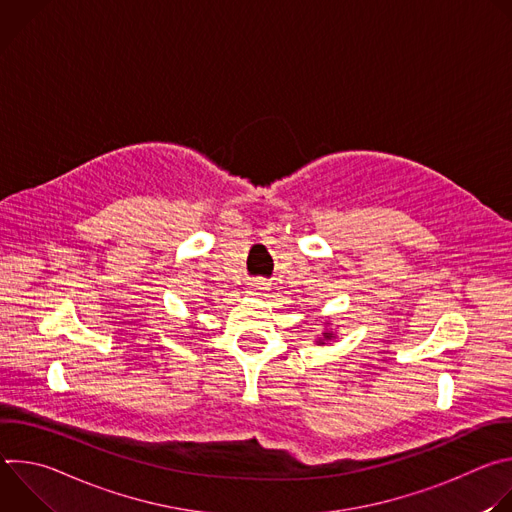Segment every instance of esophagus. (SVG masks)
I'll use <instances>...</instances> for the list:
<instances>
[{"label": "esophagus", "instance_id": "esophagus-1", "mask_svg": "<svg viewBox=\"0 0 512 512\" xmlns=\"http://www.w3.org/2000/svg\"><path fill=\"white\" fill-rule=\"evenodd\" d=\"M265 289H267V283H263V281H255V283H253V289H251V294H255V296H263V294H265Z\"/></svg>", "mask_w": 512, "mask_h": 512}]
</instances>
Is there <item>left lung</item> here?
Masks as SVG:
<instances>
[{
  "mask_svg": "<svg viewBox=\"0 0 512 512\" xmlns=\"http://www.w3.org/2000/svg\"><path fill=\"white\" fill-rule=\"evenodd\" d=\"M324 328H326V330L322 332V338H316V344H318V346H324V344H328V342H332V340L336 338V332L330 328V320L324 322Z\"/></svg>",
  "mask_w": 512,
  "mask_h": 512,
  "instance_id": "8db88e82",
  "label": "left lung"
}]
</instances>
